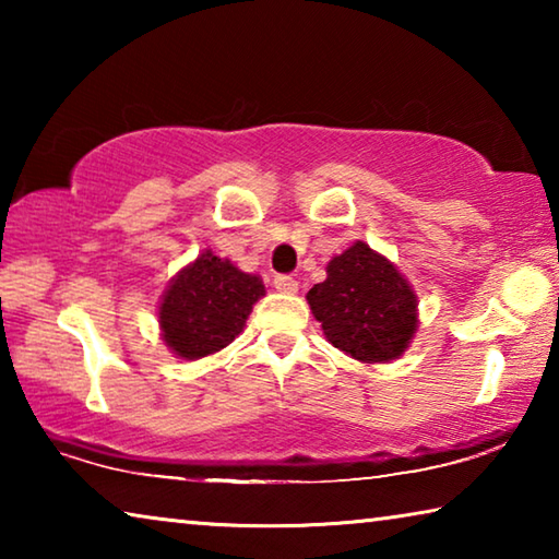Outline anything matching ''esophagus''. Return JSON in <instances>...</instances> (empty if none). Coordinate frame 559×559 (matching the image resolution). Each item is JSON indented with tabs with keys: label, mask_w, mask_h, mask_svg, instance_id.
<instances>
[{
	"label": "esophagus",
	"mask_w": 559,
	"mask_h": 559,
	"mask_svg": "<svg viewBox=\"0 0 559 559\" xmlns=\"http://www.w3.org/2000/svg\"><path fill=\"white\" fill-rule=\"evenodd\" d=\"M273 286L281 293H296L298 290V281L293 276H286V273H281V276L273 278Z\"/></svg>",
	"instance_id": "esophagus-1"
}]
</instances>
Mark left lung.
I'll list each match as a JSON object with an SVG mask.
<instances>
[{"label":"left lung","instance_id":"1","mask_svg":"<svg viewBox=\"0 0 559 559\" xmlns=\"http://www.w3.org/2000/svg\"><path fill=\"white\" fill-rule=\"evenodd\" d=\"M310 310L337 349L362 362L400 357L416 330V298L400 271L357 241L308 290Z\"/></svg>","mask_w":559,"mask_h":559}]
</instances>
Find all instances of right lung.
Listing matches in <instances>:
<instances>
[{"label": "right lung", "instance_id": "obj_1", "mask_svg": "<svg viewBox=\"0 0 559 559\" xmlns=\"http://www.w3.org/2000/svg\"><path fill=\"white\" fill-rule=\"evenodd\" d=\"M263 293L259 276L202 253L173 281L159 306L165 343L185 359L216 353L241 333L253 302Z\"/></svg>", "mask_w": 559, "mask_h": 559}]
</instances>
